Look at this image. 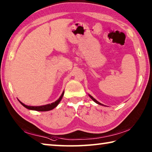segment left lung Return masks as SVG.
<instances>
[{
    "mask_svg": "<svg viewBox=\"0 0 152 152\" xmlns=\"http://www.w3.org/2000/svg\"><path fill=\"white\" fill-rule=\"evenodd\" d=\"M89 96H90V97H91V99L92 100V101H94L95 102H96V103H97V104H101V105H103V104H102L101 103V102H99V101H97L96 99H94V98H93V97H92V96H91V95H90V94H89ZM103 106H104V105H103Z\"/></svg>",
    "mask_w": 152,
    "mask_h": 152,
    "instance_id": "obj_1",
    "label": "left lung"
}]
</instances>
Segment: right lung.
I'll return each mask as SVG.
<instances>
[{"label": "right lung", "instance_id": "right-lung-1", "mask_svg": "<svg viewBox=\"0 0 152 152\" xmlns=\"http://www.w3.org/2000/svg\"><path fill=\"white\" fill-rule=\"evenodd\" d=\"M64 91H63L62 94L60 96V97L57 100V101H55L54 102H52L51 104H45V105H42V106H28V105H26L23 103L22 102H20V103L23 106L25 107V108H27V109L29 110H37V111H48V110H52L53 109H54L55 107L58 106V104L60 103V102L61 101V99L64 96Z\"/></svg>", "mask_w": 152, "mask_h": 152}]
</instances>
